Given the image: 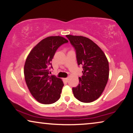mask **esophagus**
Listing matches in <instances>:
<instances>
[{"mask_svg":"<svg viewBox=\"0 0 133 133\" xmlns=\"http://www.w3.org/2000/svg\"><path fill=\"white\" fill-rule=\"evenodd\" d=\"M63 80H64L65 82H68V78H63Z\"/></svg>","mask_w":133,"mask_h":133,"instance_id":"esophagus-1","label":"esophagus"}]
</instances>
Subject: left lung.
<instances>
[{
	"mask_svg": "<svg viewBox=\"0 0 133 133\" xmlns=\"http://www.w3.org/2000/svg\"><path fill=\"white\" fill-rule=\"evenodd\" d=\"M76 50L78 65H83L79 83L72 88L74 97L83 103H91L101 95L109 76V62L104 53L94 41L83 36L66 35Z\"/></svg>",
	"mask_w": 133,
	"mask_h": 133,
	"instance_id": "left-lung-1",
	"label": "left lung"
}]
</instances>
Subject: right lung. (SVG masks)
Here are the masks:
<instances>
[{
	"label": "right lung",
	"mask_w": 133,
	"mask_h": 133,
	"mask_svg": "<svg viewBox=\"0 0 133 133\" xmlns=\"http://www.w3.org/2000/svg\"><path fill=\"white\" fill-rule=\"evenodd\" d=\"M68 42L61 36H49L36 44L27 57L24 79L30 94L40 103L50 104L60 98L63 83L61 78L49 76V68L57 49Z\"/></svg>",
	"instance_id": "right-lung-1"
}]
</instances>
